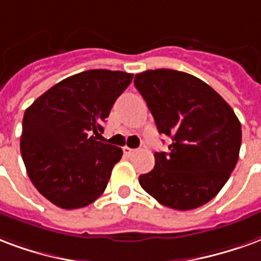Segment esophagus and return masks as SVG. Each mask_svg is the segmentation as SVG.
<instances>
[{
  "mask_svg": "<svg viewBox=\"0 0 261 261\" xmlns=\"http://www.w3.org/2000/svg\"><path fill=\"white\" fill-rule=\"evenodd\" d=\"M138 153V150L136 149H129V147H123V154L126 155V157H133L135 154Z\"/></svg>",
  "mask_w": 261,
  "mask_h": 261,
  "instance_id": "1",
  "label": "esophagus"
}]
</instances>
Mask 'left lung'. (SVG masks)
Wrapping results in <instances>:
<instances>
[{
    "label": "left lung",
    "instance_id": "left-lung-1",
    "mask_svg": "<svg viewBox=\"0 0 261 261\" xmlns=\"http://www.w3.org/2000/svg\"><path fill=\"white\" fill-rule=\"evenodd\" d=\"M135 86L147 102L160 133L172 139L168 153L139 176L140 186L163 206L192 210L206 204L229 178L239 159L241 122L214 89L174 69L146 70Z\"/></svg>",
    "mask_w": 261,
    "mask_h": 261
}]
</instances>
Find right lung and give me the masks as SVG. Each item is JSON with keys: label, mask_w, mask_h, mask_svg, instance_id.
Returning <instances> with one entry per match:
<instances>
[{"label": "right lung", "mask_w": 261, "mask_h": 261, "mask_svg": "<svg viewBox=\"0 0 261 261\" xmlns=\"http://www.w3.org/2000/svg\"><path fill=\"white\" fill-rule=\"evenodd\" d=\"M132 79L121 70H85L57 83L24 111L22 159L32 184L53 204L81 208L106 191L122 149L97 136Z\"/></svg>", "instance_id": "right-lung-1"}]
</instances>
